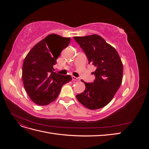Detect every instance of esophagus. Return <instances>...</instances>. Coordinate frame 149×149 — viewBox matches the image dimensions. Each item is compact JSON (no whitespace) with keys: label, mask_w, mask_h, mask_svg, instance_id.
<instances>
[{"label":"esophagus","mask_w":149,"mask_h":149,"mask_svg":"<svg viewBox=\"0 0 149 149\" xmlns=\"http://www.w3.org/2000/svg\"><path fill=\"white\" fill-rule=\"evenodd\" d=\"M72 79H73V80L74 81H79L80 79L79 78H76L75 77V76H72Z\"/></svg>","instance_id":"obj_1"}]
</instances>
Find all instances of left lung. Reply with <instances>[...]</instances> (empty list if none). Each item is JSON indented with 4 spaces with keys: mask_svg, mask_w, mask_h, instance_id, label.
<instances>
[{
    "mask_svg": "<svg viewBox=\"0 0 149 149\" xmlns=\"http://www.w3.org/2000/svg\"><path fill=\"white\" fill-rule=\"evenodd\" d=\"M74 39L86 53L89 63L96 68L94 82L87 83L82 80L86 88L76 98L89 109H100L111 102L122 84L123 63L116 49L100 35L74 37Z\"/></svg>",
    "mask_w": 149,
    "mask_h": 149,
    "instance_id": "obj_1",
    "label": "left lung"
}]
</instances>
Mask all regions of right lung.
Returning <instances> with one entry per match:
<instances>
[{"label":"right lung","mask_w":149,"mask_h":149,"mask_svg":"<svg viewBox=\"0 0 149 149\" xmlns=\"http://www.w3.org/2000/svg\"><path fill=\"white\" fill-rule=\"evenodd\" d=\"M70 38L56 34L48 35L31 48L25 56L22 67V80L30 100L40 106L48 105L55 101L63 84L72 79L70 75L53 72L60 52L53 49V44L68 46Z\"/></svg>","instance_id":"right-lung-1"}]
</instances>
